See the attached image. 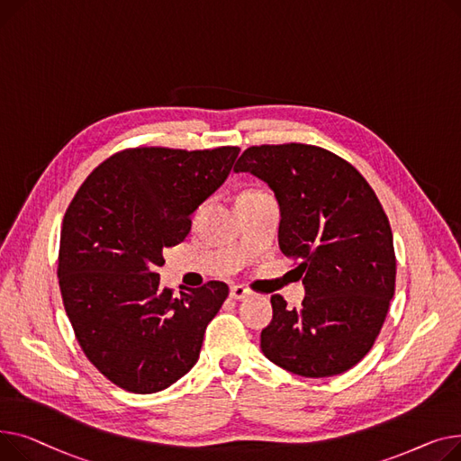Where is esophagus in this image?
I'll use <instances>...</instances> for the list:
<instances>
[{
	"mask_svg": "<svg viewBox=\"0 0 461 461\" xmlns=\"http://www.w3.org/2000/svg\"><path fill=\"white\" fill-rule=\"evenodd\" d=\"M249 295V288H246L243 285H234L230 286V297L232 300H243V297Z\"/></svg>",
	"mask_w": 461,
	"mask_h": 461,
	"instance_id": "obj_1",
	"label": "esophagus"
}]
</instances>
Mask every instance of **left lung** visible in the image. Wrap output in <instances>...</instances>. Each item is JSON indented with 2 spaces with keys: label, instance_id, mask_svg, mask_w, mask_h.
I'll use <instances>...</instances> for the list:
<instances>
[{
  "label": "left lung",
  "instance_id": "1",
  "mask_svg": "<svg viewBox=\"0 0 461 461\" xmlns=\"http://www.w3.org/2000/svg\"><path fill=\"white\" fill-rule=\"evenodd\" d=\"M234 171L274 189L281 251L300 260L307 288L302 309L272 295L264 356L305 377L349 370L374 346L394 295L393 232L380 199L349 161L316 145L249 147Z\"/></svg>",
  "mask_w": 461,
  "mask_h": 461
}]
</instances>
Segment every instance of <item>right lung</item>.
Wrapping results in <instances>:
<instances>
[{"instance_id":"obj_1","label":"right lung","mask_w":461,"mask_h":461,"mask_svg":"<svg viewBox=\"0 0 461 461\" xmlns=\"http://www.w3.org/2000/svg\"><path fill=\"white\" fill-rule=\"evenodd\" d=\"M238 147L115 152L86 178L61 227L63 305L87 359L117 387L150 394L189 372L206 326L229 295L221 281L159 288L161 251L178 246L192 213L232 169Z\"/></svg>"}]
</instances>
